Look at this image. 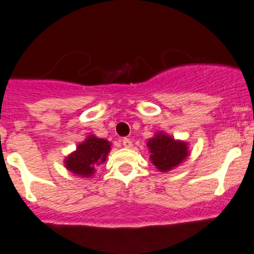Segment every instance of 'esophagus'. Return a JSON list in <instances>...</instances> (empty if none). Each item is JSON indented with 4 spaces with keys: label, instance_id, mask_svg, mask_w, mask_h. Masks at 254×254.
Segmentation results:
<instances>
[{
    "label": "esophagus",
    "instance_id": "34e87169",
    "mask_svg": "<svg viewBox=\"0 0 254 254\" xmlns=\"http://www.w3.org/2000/svg\"><path fill=\"white\" fill-rule=\"evenodd\" d=\"M122 143H123V146H125V147H131L132 146V141L130 139H127V137L122 139Z\"/></svg>",
    "mask_w": 254,
    "mask_h": 254
}]
</instances>
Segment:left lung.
<instances>
[{
    "instance_id": "obj_1",
    "label": "left lung",
    "mask_w": 254,
    "mask_h": 254,
    "mask_svg": "<svg viewBox=\"0 0 254 254\" xmlns=\"http://www.w3.org/2000/svg\"><path fill=\"white\" fill-rule=\"evenodd\" d=\"M151 161L160 171L172 170L188 156V148L184 142L176 141L171 136L158 132L153 139L148 140Z\"/></svg>"
}]
</instances>
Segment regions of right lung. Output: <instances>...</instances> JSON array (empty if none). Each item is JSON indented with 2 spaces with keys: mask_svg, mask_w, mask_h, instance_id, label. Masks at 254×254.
<instances>
[{
  "mask_svg": "<svg viewBox=\"0 0 254 254\" xmlns=\"http://www.w3.org/2000/svg\"><path fill=\"white\" fill-rule=\"evenodd\" d=\"M111 150V145L107 140L96 136L88 139L78 145L76 152L66 158V168L76 175L88 177L94 172V168L106 161Z\"/></svg>",
  "mask_w": 254,
  "mask_h": 254,
  "instance_id": "add662e5",
  "label": "right lung"
}]
</instances>
